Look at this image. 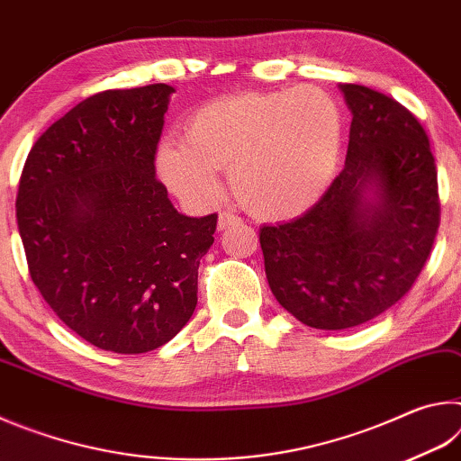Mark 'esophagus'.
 <instances>
[{
  "label": "esophagus",
  "mask_w": 461,
  "mask_h": 461,
  "mask_svg": "<svg viewBox=\"0 0 461 461\" xmlns=\"http://www.w3.org/2000/svg\"><path fill=\"white\" fill-rule=\"evenodd\" d=\"M240 223H241V217H238L233 212H221L220 220H217V230L223 231V230L233 228V225H240Z\"/></svg>",
  "instance_id": "1"
}]
</instances>
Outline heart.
<instances>
[{
  "label": "heart",
  "mask_w": 461,
  "mask_h": 461,
  "mask_svg": "<svg viewBox=\"0 0 461 461\" xmlns=\"http://www.w3.org/2000/svg\"><path fill=\"white\" fill-rule=\"evenodd\" d=\"M339 148L335 99L301 85L201 105L186 122V140H162L156 167L170 191L197 205L220 197L217 170H228L231 191L248 213L285 220L325 193L338 170Z\"/></svg>",
  "instance_id": "obj_1"
}]
</instances>
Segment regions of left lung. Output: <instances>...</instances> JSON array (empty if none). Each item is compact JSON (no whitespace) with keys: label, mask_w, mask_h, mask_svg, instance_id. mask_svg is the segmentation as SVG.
I'll list each match as a JSON object with an SVG mask.
<instances>
[{"label":"left lung","mask_w":461,"mask_h":461,"mask_svg":"<svg viewBox=\"0 0 461 461\" xmlns=\"http://www.w3.org/2000/svg\"><path fill=\"white\" fill-rule=\"evenodd\" d=\"M339 89L352 112L346 167L307 213L260 228L272 294L315 330H348L399 303L431 254L441 212L415 115L364 85Z\"/></svg>","instance_id":"obj_1"}]
</instances>
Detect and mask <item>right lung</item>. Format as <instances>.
<instances>
[{
	"instance_id": "1",
	"label": "right lung",
	"mask_w": 461,
	"mask_h": 461,
	"mask_svg": "<svg viewBox=\"0 0 461 461\" xmlns=\"http://www.w3.org/2000/svg\"><path fill=\"white\" fill-rule=\"evenodd\" d=\"M165 83L109 89L62 115L30 150L15 217L50 309L99 349L165 346L197 307L217 213L186 217L156 178Z\"/></svg>"
}]
</instances>
